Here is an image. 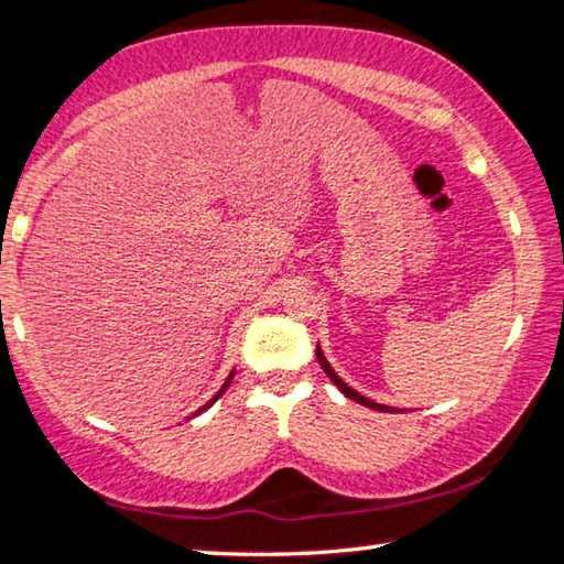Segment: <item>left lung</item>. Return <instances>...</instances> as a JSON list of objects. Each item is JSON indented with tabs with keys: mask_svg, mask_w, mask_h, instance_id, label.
I'll list each match as a JSON object with an SVG mask.
<instances>
[{
	"mask_svg": "<svg viewBox=\"0 0 564 564\" xmlns=\"http://www.w3.org/2000/svg\"><path fill=\"white\" fill-rule=\"evenodd\" d=\"M316 358H318V362H321V368L326 370V376L333 380V383L338 386V390L346 398H350V400H356V403H360V405H366V408H373V410H380V413H395V408H390V405H380V403H376V400H368L366 395H360L358 390H352L348 383H343V380L338 378V373L336 370L330 368V362L326 360V356H323V350H321V346H316Z\"/></svg>",
	"mask_w": 564,
	"mask_h": 564,
	"instance_id": "left-lung-1",
	"label": "left lung"
}]
</instances>
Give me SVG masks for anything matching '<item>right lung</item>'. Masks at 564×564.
<instances>
[{
    "label": "right lung",
    "mask_w": 564,
    "mask_h": 564,
    "mask_svg": "<svg viewBox=\"0 0 564 564\" xmlns=\"http://www.w3.org/2000/svg\"><path fill=\"white\" fill-rule=\"evenodd\" d=\"M234 373H236V370H231V376H228V378H226V383H224V386H221V390H218V393H216V395H214V398H212V400H208V403H206V405H204V408H198V410H196V413H194V415H198V413H204V410H206V408H212V405H214V403H216V400H218V398H221V395H224V390H226V388H228V383H231V380H234Z\"/></svg>",
    "instance_id": "obj_1"
}]
</instances>
